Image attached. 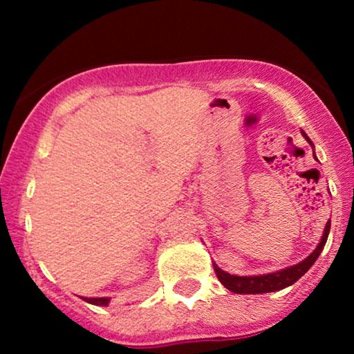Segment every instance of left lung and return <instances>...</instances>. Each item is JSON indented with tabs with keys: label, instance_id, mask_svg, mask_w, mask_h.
Instances as JSON below:
<instances>
[{
	"label": "left lung",
	"instance_id": "8db88e82",
	"mask_svg": "<svg viewBox=\"0 0 354 354\" xmlns=\"http://www.w3.org/2000/svg\"><path fill=\"white\" fill-rule=\"evenodd\" d=\"M301 135L304 136V140L311 145V148H315L313 141L308 138L306 133L301 129ZM315 160L316 154H313ZM330 228H331V221L326 223L323 231V236H321V241L318 243V246L315 248V251L304 258L303 261L296 263L293 266H288L283 268L279 271H273V273H266V274H256V276H236V274H230L226 271H223L221 268H218L216 263L213 261V268H214V273H216L218 279L221 281L223 286L226 290H230L231 293H236V295H261V293H273V291H279L284 290V288L291 286L298 281L301 276L306 273L310 268L315 265V261L318 259V256L323 251L324 245H326V239L328 234H330Z\"/></svg>",
	"mask_w": 354,
	"mask_h": 354
}]
</instances>
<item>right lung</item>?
Wrapping results in <instances>:
<instances>
[{
	"label": "right lung",
	"instance_id": "1",
	"mask_svg": "<svg viewBox=\"0 0 354 354\" xmlns=\"http://www.w3.org/2000/svg\"><path fill=\"white\" fill-rule=\"evenodd\" d=\"M81 298H83V296H81ZM83 299L89 304H95V306H108L109 299L111 298H83Z\"/></svg>",
	"mask_w": 354,
	"mask_h": 354
}]
</instances>
